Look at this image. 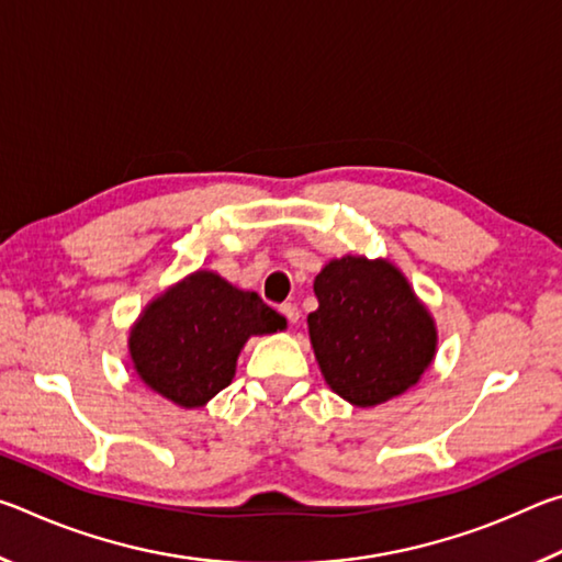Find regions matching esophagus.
I'll use <instances>...</instances> for the list:
<instances>
[{"label":"esophagus","mask_w":562,"mask_h":562,"mask_svg":"<svg viewBox=\"0 0 562 562\" xmlns=\"http://www.w3.org/2000/svg\"><path fill=\"white\" fill-rule=\"evenodd\" d=\"M280 312H282V315H284V317H288V322H290V325H294V322H297V319H300V310H297V307H294V304H292V302H284V304H282V307H280Z\"/></svg>","instance_id":"obj_1"}]
</instances>
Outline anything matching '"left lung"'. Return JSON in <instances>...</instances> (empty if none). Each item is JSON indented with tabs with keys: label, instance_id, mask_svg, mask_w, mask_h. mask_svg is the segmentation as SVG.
<instances>
[{
	"label": "left lung",
	"instance_id": "1",
	"mask_svg": "<svg viewBox=\"0 0 562 562\" xmlns=\"http://www.w3.org/2000/svg\"><path fill=\"white\" fill-rule=\"evenodd\" d=\"M319 307L307 317L325 382L355 406L404 394L431 364L434 319L394 265L341 258L315 278Z\"/></svg>",
	"mask_w": 562,
	"mask_h": 562
}]
</instances>
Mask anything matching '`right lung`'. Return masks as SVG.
I'll return each mask as SVG.
<instances>
[{
  "instance_id": "1",
  "label": "right lung",
  "mask_w": 562,
  "mask_h": 562,
  "mask_svg": "<svg viewBox=\"0 0 562 562\" xmlns=\"http://www.w3.org/2000/svg\"><path fill=\"white\" fill-rule=\"evenodd\" d=\"M282 315L215 272H195L148 304L128 347L138 376L178 406L195 408L233 382L247 337L284 329Z\"/></svg>"
}]
</instances>
